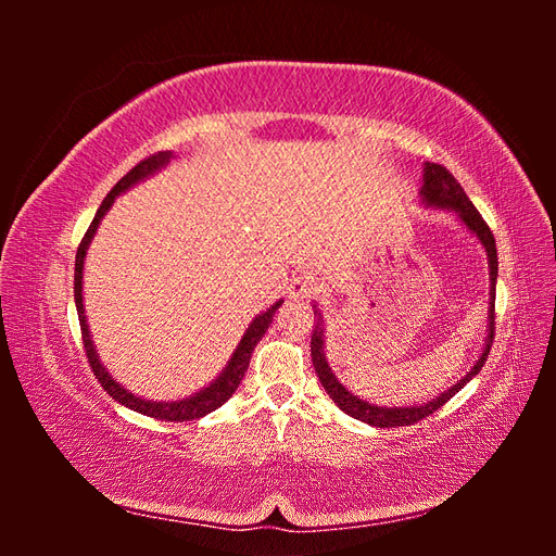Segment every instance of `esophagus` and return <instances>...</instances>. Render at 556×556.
Segmentation results:
<instances>
[{
    "label": "esophagus",
    "mask_w": 556,
    "mask_h": 556,
    "mask_svg": "<svg viewBox=\"0 0 556 556\" xmlns=\"http://www.w3.org/2000/svg\"><path fill=\"white\" fill-rule=\"evenodd\" d=\"M319 288H323V285H319V280L313 274H301V276H296L292 280L290 294L294 299H311V296H315L319 292Z\"/></svg>",
    "instance_id": "esophagus-1"
}]
</instances>
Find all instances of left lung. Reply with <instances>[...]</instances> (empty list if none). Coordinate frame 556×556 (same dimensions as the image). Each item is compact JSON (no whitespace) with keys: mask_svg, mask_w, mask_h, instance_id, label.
Returning <instances> with one entry per match:
<instances>
[{"mask_svg":"<svg viewBox=\"0 0 556 556\" xmlns=\"http://www.w3.org/2000/svg\"><path fill=\"white\" fill-rule=\"evenodd\" d=\"M419 197H422V201H425L427 206L447 208V211L457 213L459 220L470 231H473L476 237H478V241L484 245L486 260H490V331H486V343H484V350H482L480 359L473 364V368H470V371L457 384H452L447 392L431 399L429 403H425V406H401V408H396V406L394 408H384L382 406L380 408V406H371V403H366L364 399L348 392L345 387L339 382V378L331 374V368H329L327 357H325L323 313H319V308L313 306L315 329H313V336H311V355H313V366H315V374H317L319 382H323L327 394L333 399V403L341 410H345L350 417L362 419V422L371 425V427H380V429H384V427L390 429V427L417 425L419 419H425L431 413L439 410L443 403H447L454 394H457L468 380H473L480 374V368L484 366L486 355H490L492 341H494V301H496L498 257H496V241H494L492 229L486 227V223L482 220V215L478 213V208L470 204V199L466 197V192H464L462 185L457 182V178H454L445 169V166H441V164H433V162L425 164V185H422V190H419Z\"/></svg>","mask_w":556,"mask_h":556,"instance_id":"obj_1","label":"left lung"}]
</instances>
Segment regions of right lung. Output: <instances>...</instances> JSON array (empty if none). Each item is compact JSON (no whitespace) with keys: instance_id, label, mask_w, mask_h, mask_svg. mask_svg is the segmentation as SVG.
<instances>
[{"instance_id":"add662e5","label":"right lung","mask_w":556,"mask_h":556,"mask_svg":"<svg viewBox=\"0 0 556 556\" xmlns=\"http://www.w3.org/2000/svg\"><path fill=\"white\" fill-rule=\"evenodd\" d=\"M174 155L169 153V150H162V153H155L150 155L146 160H141L134 169L123 176L121 180L115 182V188L106 194V199L102 201V206H99L94 220L90 225V229L86 231V237H83L80 245H78V252H76V274H74V299H76V311H78V323H80V333H83V348H86V355H88V362H90V368L92 374L97 376V380L102 382L104 392L109 396H113L117 403H123V406L137 410L141 415H148V417H155V419H164V422H188V419H199L204 417L208 413H213L215 408H220L223 403L237 392V387L241 384L248 366H250V357H252V350H255V345L262 341V336L266 333L268 325L274 323V315L276 311L280 308L282 301H276V304L264 311L262 315H257L255 319H252L248 331L243 333V339L239 343V348L233 350V355L229 359V364L225 366V371L220 374V378H215L208 387H204V390L197 392L194 396L190 399H180V401H146V399H139L134 396L131 392H127L123 384H117L111 374L106 371V368L99 364V357H97V350L92 345V339H90V329H88V319H86V311H83V262H86V252H88V245L92 241V237L97 233V227L99 223H102V217L106 215V211L113 206L115 197L129 190L134 182H139L148 176H153L155 172H160L162 166L169 162Z\"/></svg>"}]
</instances>
